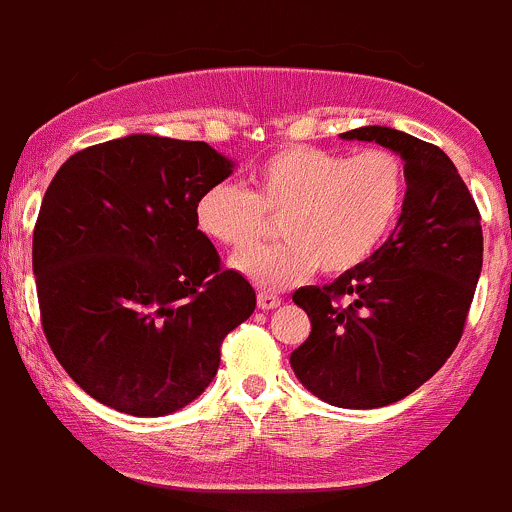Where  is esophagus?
I'll return each mask as SVG.
<instances>
[{"mask_svg":"<svg viewBox=\"0 0 512 512\" xmlns=\"http://www.w3.org/2000/svg\"><path fill=\"white\" fill-rule=\"evenodd\" d=\"M257 304H260V309L270 311V309H277V306L282 304V297H279V294H272V292H260L257 294Z\"/></svg>","mask_w":512,"mask_h":512,"instance_id":"esophagus-1","label":"esophagus"}]
</instances>
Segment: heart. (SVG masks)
<instances>
[{
  "label": "heart",
  "instance_id": "b5f03b06",
  "mask_svg": "<svg viewBox=\"0 0 512 512\" xmlns=\"http://www.w3.org/2000/svg\"><path fill=\"white\" fill-rule=\"evenodd\" d=\"M407 191L405 164L390 149L346 157L294 144L265 157L245 188L220 181L198 196L193 218L208 240L230 250L233 267L262 289H284L319 267L358 270L390 238ZM279 217V246L245 251Z\"/></svg>",
  "mask_w": 512,
  "mask_h": 512
}]
</instances>
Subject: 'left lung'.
I'll return each instance as SVG.
<instances>
[{"label": "left lung", "instance_id": "8db88e82", "mask_svg": "<svg viewBox=\"0 0 512 512\" xmlns=\"http://www.w3.org/2000/svg\"><path fill=\"white\" fill-rule=\"evenodd\" d=\"M341 139L400 154L405 203L368 262L326 287L294 292L311 333L289 363L328 405L375 410L427 383L461 341L483 265L481 213L454 161L434 144L378 125Z\"/></svg>", "mask_w": 512, "mask_h": 512}]
</instances>
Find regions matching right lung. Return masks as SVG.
I'll list each match as a JSON object with an SVG mask.
<instances>
[{"label": "right lung", "mask_w": 512, "mask_h": 512, "mask_svg": "<svg viewBox=\"0 0 512 512\" xmlns=\"http://www.w3.org/2000/svg\"><path fill=\"white\" fill-rule=\"evenodd\" d=\"M233 166L206 142L129 134L53 176L31 252L41 324L102 405L132 417L186 407L218 373L223 338L255 311V289L220 267L193 218Z\"/></svg>", "instance_id": "add662e5"}]
</instances>
